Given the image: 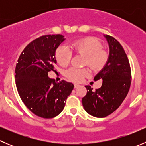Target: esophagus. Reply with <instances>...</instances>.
<instances>
[{
  "label": "esophagus",
  "instance_id": "34e87169",
  "mask_svg": "<svg viewBox=\"0 0 146 146\" xmlns=\"http://www.w3.org/2000/svg\"><path fill=\"white\" fill-rule=\"evenodd\" d=\"M79 86H80V85H78V84H74V88H78Z\"/></svg>",
  "mask_w": 146,
  "mask_h": 146
}]
</instances>
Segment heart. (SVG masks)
I'll return each mask as SVG.
<instances>
[{
	"label": "heart",
	"instance_id": "b5f03b06",
	"mask_svg": "<svg viewBox=\"0 0 146 146\" xmlns=\"http://www.w3.org/2000/svg\"><path fill=\"white\" fill-rule=\"evenodd\" d=\"M74 52L85 56V65H88L93 70L102 68L108 61V54L102 49V45L97 39L86 37L74 41L70 44ZM73 52L66 46H60L55 53L57 62L66 66L70 63ZM89 74L88 69H80L72 67L66 72V77L74 82H80L83 78Z\"/></svg>",
	"mask_w": 146,
	"mask_h": 146
}]
</instances>
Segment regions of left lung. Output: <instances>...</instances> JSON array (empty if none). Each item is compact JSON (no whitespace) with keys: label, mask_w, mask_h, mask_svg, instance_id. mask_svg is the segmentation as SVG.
Instances as JSON below:
<instances>
[{"label":"left lung","mask_w":146,"mask_h":146,"mask_svg":"<svg viewBox=\"0 0 146 146\" xmlns=\"http://www.w3.org/2000/svg\"><path fill=\"white\" fill-rule=\"evenodd\" d=\"M110 46L108 61L94 80L102 79V85L95 91L86 85L87 94L82 99L85 111L90 115L103 118L119 108L126 98L131 81L129 59L120 43L110 35H104Z\"/></svg>","instance_id":"left-lung-1"}]
</instances>
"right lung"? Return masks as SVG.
<instances>
[{"instance_id": "right-lung-1", "label": "right lung", "mask_w": 146, "mask_h": 146, "mask_svg": "<svg viewBox=\"0 0 146 146\" xmlns=\"http://www.w3.org/2000/svg\"><path fill=\"white\" fill-rule=\"evenodd\" d=\"M65 39L61 35H44L35 39L25 48L16 64L19 95L26 107L39 117L51 119L58 115L74 88L71 82H56L48 76L56 64V50Z\"/></svg>"}]
</instances>
